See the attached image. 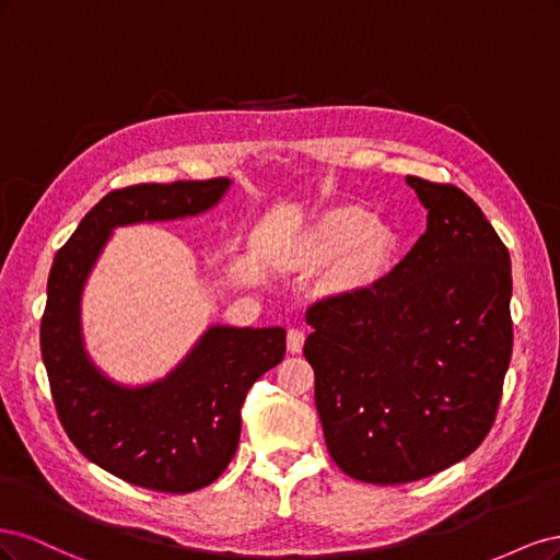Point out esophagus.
<instances>
[{
	"label": "esophagus",
	"mask_w": 560,
	"mask_h": 560,
	"mask_svg": "<svg viewBox=\"0 0 560 560\" xmlns=\"http://www.w3.org/2000/svg\"><path fill=\"white\" fill-rule=\"evenodd\" d=\"M303 341H306V334L301 329H290L287 331V350L292 354H299L303 350Z\"/></svg>",
	"instance_id": "1"
}]
</instances>
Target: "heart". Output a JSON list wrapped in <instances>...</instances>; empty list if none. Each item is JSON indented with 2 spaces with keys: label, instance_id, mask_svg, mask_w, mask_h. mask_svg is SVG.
<instances>
[{
  "label": "heart",
  "instance_id": "b5f03b06",
  "mask_svg": "<svg viewBox=\"0 0 560 560\" xmlns=\"http://www.w3.org/2000/svg\"><path fill=\"white\" fill-rule=\"evenodd\" d=\"M393 233L362 208H336L301 235L292 259L299 266H325L339 259L334 268L336 287L362 284L381 273L393 252Z\"/></svg>",
  "mask_w": 560,
  "mask_h": 560
}]
</instances>
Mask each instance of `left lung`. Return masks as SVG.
Listing matches in <instances>:
<instances>
[{
  "label": "left lung",
  "mask_w": 560,
  "mask_h": 560,
  "mask_svg": "<svg viewBox=\"0 0 560 560\" xmlns=\"http://www.w3.org/2000/svg\"><path fill=\"white\" fill-rule=\"evenodd\" d=\"M428 229L366 290L317 301L303 354L334 463L366 483L432 477L477 451L512 360V264L465 191L406 177Z\"/></svg>",
  "instance_id": "left-lung-1"
}]
</instances>
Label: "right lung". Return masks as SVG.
Wrapping results in <instances>:
<instances>
[{"label": "right lung", "mask_w": 560, "mask_h": 560, "mask_svg": "<svg viewBox=\"0 0 560 560\" xmlns=\"http://www.w3.org/2000/svg\"><path fill=\"white\" fill-rule=\"evenodd\" d=\"M229 189L231 179L217 177L112 191L81 219L48 273L42 358L67 436L97 467L159 493H191L229 467L247 389L282 362L287 331L212 325L165 378L130 387L86 352L81 294L116 226L196 217Z\"/></svg>", "instance_id": "right-lung-1"}]
</instances>
